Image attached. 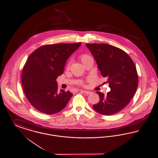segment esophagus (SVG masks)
Instances as JSON below:
<instances>
[{
  "label": "esophagus",
  "mask_w": 158,
  "mask_h": 158,
  "mask_svg": "<svg viewBox=\"0 0 158 158\" xmlns=\"http://www.w3.org/2000/svg\"><path fill=\"white\" fill-rule=\"evenodd\" d=\"M83 92L85 94H87V95H88V94H90L92 93V92H90V91H88V90H83Z\"/></svg>",
  "instance_id": "1"
}]
</instances>
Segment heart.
<instances>
[{"label":"heart","mask_w":158,"mask_h":158,"mask_svg":"<svg viewBox=\"0 0 158 158\" xmlns=\"http://www.w3.org/2000/svg\"><path fill=\"white\" fill-rule=\"evenodd\" d=\"M90 57H91V56H90V55H89V54H82V55L81 56V60L82 61V62L83 63L85 60H87L88 59H89V58H90ZM70 61H69L68 64H67V68H69V67H70ZM80 83H81V85L83 84V82H81Z\"/></svg>","instance_id":"obj_1"}]
</instances>
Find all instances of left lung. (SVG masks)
<instances>
[{"instance_id": "8db88e82", "label": "left lung", "mask_w": 158, "mask_h": 158, "mask_svg": "<svg viewBox=\"0 0 158 158\" xmlns=\"http://www.w3.org/2000/svg\"><path fill=\"white\" fill-rule=\"evenodd\" d=\"M98 64L101 74L108 79L111 90L99 96L93 108L98 113L113 115L120 111L130 102L138 86V75L131 57L120 48L107 44H86Z\"/></svg>"}]
</instances>
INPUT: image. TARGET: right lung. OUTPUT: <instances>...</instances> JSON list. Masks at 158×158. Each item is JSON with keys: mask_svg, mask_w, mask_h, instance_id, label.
<instances>
[{"mask_svg": "<svg viewBox=\"0 0 158 158\" xmlns=\"http://www.w3.org/2000/svg\"><path fill=\"white\" fill-rule=\"evenodd\" d=\"M55 44L43 45L31 53L23 68L22 85L26 97L41 113H59L73 94L58 90L57 77L63 74L66 62L81 45Z\"/></svg>", "mask_w": 158, "mask_h": 158, "instance_id": "add662e5", "label": "right lung"}]
</instances>
